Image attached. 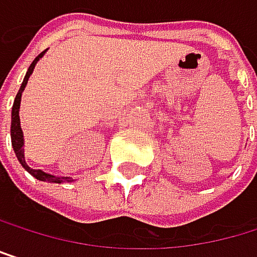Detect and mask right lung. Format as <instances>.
<instances>
[{
    "label": "right lung",
    "instance_id": "1",
    "mask_svg": "<svg viewBox=\"0 0 257 257\" xmlns=\"http://www.w3.org/2000/svg\"><path fill=\"white\" fill-rule=\"evenodd\" d=\"M43 54L44 52H41L34 61H32V64L29 66V69H27V74H26V77H24V80H23V84H21V87H20V91H18V94H17V97H15V101H14V107H12V126H11V136H12V146H14V151H15V154H17V157H18V160H20V163L23 165V168L27 171V173H31L35 179H38V180H43V182H55V183H66V182H72V179L71 177H57V176H52V174H47V173H43L41 170H32L31 166H27V163H26V160H24V150H23V131H21V126H20V115H18V112H20V101H21V94H23V91H24V87H26V84H27V80H29V77H31V74L34 72V67H35V64H37V61L43 57Z\"/></svg>",
    "mask_w": 257,
    "mask_h": 257
}]
</instances>
